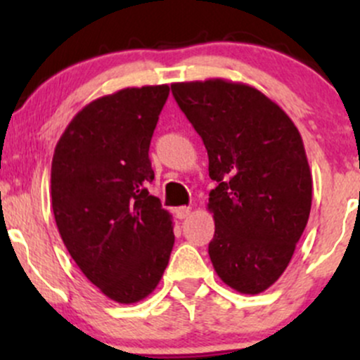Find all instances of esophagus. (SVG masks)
Listing matches in <instances>:
<instances>
[{
	"label": "esophagus",
	"mask_w": 360,
	"mask_h": 360,
	"mask_svg": "<svg viewBox=\"0 0 360 360\" xmlns=\"http://www.w3.org/2000/svg\"><path fill=\"white\" fill-rule=\"evenodd\" d=\"M174 213L179 220H184V218H188L191 214V208L189 206H179V208L174 210Z\"/></svg>",
	"instance_id": "34e87169"
}]
</instances>
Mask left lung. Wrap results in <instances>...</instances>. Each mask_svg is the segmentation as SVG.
Returning a JSON list of instances; mask_svg holds the SVG:
<instances>
[{"instance_id": "1", "label": "left lung", "mask_w": 360, "mask_h": 360, "mask_svg": "<svg viewBox=\"0 0 360 360\" xmlns=\"http://www.w3.org/2000/svg\"><path fill=\"white\" fill-rule=\"evenodd\" d=\"M208 150L212 264L242 295L286 271L311 210V172L292 120L262 91L221 77L171 84Z\"/></svg>"}]
</instances>
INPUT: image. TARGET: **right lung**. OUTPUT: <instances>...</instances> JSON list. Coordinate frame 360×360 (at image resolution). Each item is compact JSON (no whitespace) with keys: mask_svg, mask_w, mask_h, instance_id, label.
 <instances>
[{"mask_svg":"<svg viewBox=\"0 0 360 360\" xmlns=\"http://www.w3.org/2000/svg\"><path fill=\"white\" fill-rule=\"evenodd\" d=\"M167 84L98 98L53 150L52 210L65 249L106 298L137 303L157 288L172 245V214L147 191L148 147Z\"/></svg>","mask_w":360,"mask_h":360,"instance_id":"1","label":"right lung"}]
</instances>
